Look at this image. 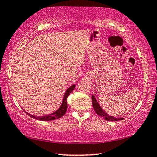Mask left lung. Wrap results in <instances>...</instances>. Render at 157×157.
Returning a JSON list of instances; mask_svg holds the SVG:
<instances>
[{
    "instance_id": "left-lung-1",
    "label": "left lung",
    "mask_w": 157,
    "mask_h": 157,
    "mask_svg": "<svg viewBox=\"0 0 157 157\" xmlns=\"http://www.w3.org/2000/svg\"><path fill=\"white\" fill-rule=\"evenodd\" d=\"M92 103H93V108H94V110H95L96 113H97L98 115H99L100 117H103V118L106 121H121V120H123V119H124L123 118H115V117L110 116V115L106 113L104 111L103 109H102V108L100 107L99 103H98L97 100H96V98H95V96H94L93 95H92Z\"/></svg>"
}]
</instances>
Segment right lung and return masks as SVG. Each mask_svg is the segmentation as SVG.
I'll list each match as a JSON object with an SVG mask.
<instances>
[{"instance_id": "right-lung-1", "label": "right lung", "mask_w": 157, "mask_h": 157, "mask_svg": "<svg viewBox=\"0 0 157 157\" xmlns=\"http://www.w3.org/2000/svg\"><path fill=\"white\" fill-rule=\"evenodd\" d=\"M75 85H72V86H70V87H68V88L67 89L65 93H64V98H63V100H62V105H60L59 109H57L55 112L52 113H51V114L46 115V116H33V115L28 113L25 111V110L24 111L26 112L29 116L31 117V118L36 119V120H39V121H53V120H55V119L60 118L61 117H62L64 114H65L67 110V98L68 95H70L71 92H72L73 90L75 89Z\"/></svg>"}]
</instances>
